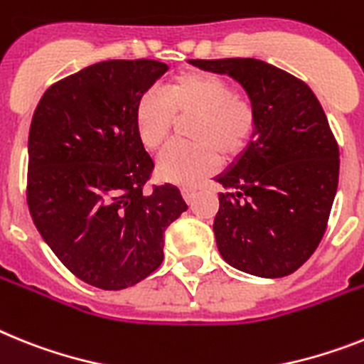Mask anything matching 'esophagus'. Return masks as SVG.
I'll list each match as a JSON object with an SVG mask.
<instances>
[{
  "instance_id": "obj_1",
  "label": "esophagus",
  "mask_w": 364,
  "mask_h": 364,
  "mask_svg": "<svg viewBox=\"0 0 364 364\" xmlns=\"http://www.w3.org/2000/svg\"><path fill=\"white\" fill-rule=\"evenodd\" d=\"M181 192H183V198H185V201H187V203H192L198 194V191L194 187H185Z\"/></svg>"
}]
</instances>
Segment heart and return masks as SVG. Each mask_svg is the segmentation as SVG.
I'll return each mask as SVG.
<instances>
[{
    "label": "heart",
    "mask_w": 364,
    "mask_h": 364,
    "mask_svg": "<svg viewBox=\"0 0 364 364\" xmlns=\"http://www.w3.org/2000/svg\"><path fill=\"white\" fill-rule=\"evenodd\" d=\"M188 120L187 139L192 144H173L157 161L161 181L194 185L216 168L250 148L257 131V112L250 100L237 96L228 79L209 72H185L170 79L157 92H144L135 105V131L146 149L157 151L166 144L176 120Z\"/></svg>",
    "instance_id": "1"
}]
</instances>
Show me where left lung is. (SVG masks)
I'll return each instance as SVG.
<instances>
[{
	"mask_svg": "<svg viewBox=\"0 0 364 364\" xmlns=\"http://www.w3.org/2000/svg\"><path fill=\"white\" fill-rule=\"evenodd\" d=\"M225 73L257 112L250 148L215 179V237L228 264L283 277L318 248L338 185V146L322 105L301 79L259 59L191 60Z\"/></svg>",
	"mask_w": 364,
	"mask_h": 364,
	"instance_id": "1",
	"label": "left lung"
}]
</instances>
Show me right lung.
Wrapping results in <instances>:
<instances>
[{
  "label": "right lung",
  "instance_id": "right-lung-1",
  "mask_svg": "<svg viewBox=\"0 0 364 364\" xmlns=\"http://www.w3.org/2000/svg\"><path fill=\"white\" fill-rule=\"evenodd\" d=\"M166 72L149 59L96 63L51 85L33 114V222L73 276L103 291L157 270L164 231L188 209L170 183L144 191L154 161L133 122L139 97Z\"/></svg>",
  "mask_w": 364,
  "mask_h": 364
}]
</instances>
